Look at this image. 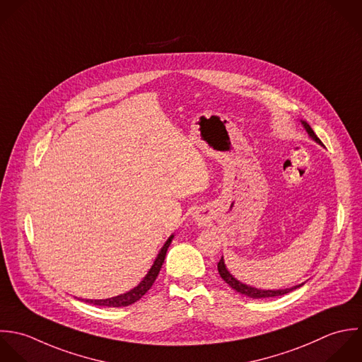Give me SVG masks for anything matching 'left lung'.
Here are the masks:
<instances>
[{"instance_id": "left-lung-1", "label": "left lung", "mask_w": 362, "mask_h": 362, "mask_svg": "<svg viewBox=\"0 0 362 362\" xmlns=\"http://www.w3.org/2000/svg\"><path fill=\"white\" fill-rule=\"evenodd\" d=\"M300 122H302V125H303L305 131L308 132V135H309L313 141H316L319 145H322V146H323L322 141L317 138V135L315 134V131L312 129V127H310L306 121H303V119H300ZM217 268H218V274H220V276L223 278V281H224L230 288H233V289H234L235 292H238L240 295L248 296V298H251V299H268V298L284 296V295H286V293H289V292H292V291H295V289H298V288H300V286H303V285H305V284H299V285L292 286V288H286V289H276V291H275V289H274V291H271V289H258V288L250 286V285H247V284H244V282L238 281L237 278H234V276H233V274L227 269V267H226V264H224V258H223V257H221L220 262L217 264Z\"/></svg>"}]
</instances>
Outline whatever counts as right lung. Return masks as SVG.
Returning a JSON list of instances; mask_svg holds the SVG:
<instances>
[{"label": "right lung", "mask_w": 362, "mask_h": 362, "mask_svg": "<svg viewBox=\"0 0 362 362\" xmlns=\"http://www.w3.org/2000/svg\"><path fill=\"white\" fill-rule=\"evenodd\" d=\"M173 237H175V234H172L166 240V243L160 248L158 257L155 258L151 269L148 271V274L144 276V279L139 282L138 286H135L134 289H131L127 293H122V295H118V296H114V298H108V299H81V300H84L86 303H90V305L104 306V308H124V306H129V305L135 303L136 300H139L151 289V286L153 285L155 279L158 278V274H159V271H160V268L163 265L168 248H169Z\"/></svg>", "instance_id": "add662e5"}]
</instances>
